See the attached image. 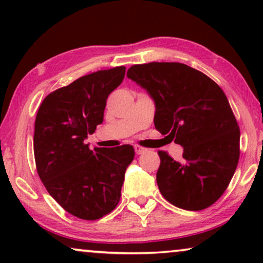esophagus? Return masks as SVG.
Instances as JSON below:
<instances>
[{
	"label": "esophagus",
	"mask_w": 263,
	"mask_h": 263,
	"mask_svg": "<svg viewBox=\"0 0 263 263\" xmlns=\"http://www.w3.org/2000/svg\"><path fill=\"white\" fill-rule=\"evenodd\" d=\"M134 149H135V153L136 154H143L145 152H147V148H145V147L139 146V145H136L134 147Z\"/></svg>",
	"instance_id": "esophagus-1"
}]
</instances>
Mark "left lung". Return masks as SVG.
<instances>
[{
	"label": "left lung",
	"instance_id": "1",
	"mask_svg": "<svg viewBox=\"0 0 263 263\" xmlns=\"http://www.w3.org/2000/svg\"><path fill=\"white\" fill-rule=\"evenodd\" d=\"M127 77L154 100L157 130L183 147L181 163L158 151L161 195L186 211L212 206L239 160V127L224 91L207 75L178 62L134 64Z\"/></svg>",
	"mask_w": 263,
	"mask_h": 263
}]
</instances>
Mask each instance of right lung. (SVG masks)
<instances>
[{
    "label": "right lung",
    "instance_id": "1",
    "mask_svg": "<svg viewBox=\"0 0 263 263\" xmlns=\"http://www.w3.org/2000/svg\"><path fill=\"white\" fill-rule=\"evenodd\" d=\"M125 67L85 75L45 97L34 123L39 178L60 206L74 217L97 220L120 202L133 146L89 149L84 142L103 123L106 99L122 84Z\"/></svg>",
    "mask_w": 263,
    "mask_h": 263
}]
</instances>
